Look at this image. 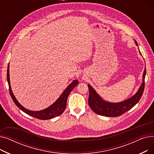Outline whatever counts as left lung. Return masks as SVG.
I'll use <instances>...</instances> for the list:
<instances>
[{
	"mask_svg": "<svg viewBox=\"0 0 154 154\" xmlns=\"http://www.w3.org/2000/svg\"><path fill=\"white\" fill-rule=\"evenodd\" d=\"M135 43L137 45H138V44L135 40ZM140 54L142 55L140 52ZM145 74H146V69H145L143 71L142 76L143 82L137 93L132 97L118 103H112L105 101L99 94H97L93 87L88 84V89H89L88 106L95 113L100 116L114 117L124 114V113L134 107L140 99L144 90Z\"/></svg>",
	"mask_w": 154,
	"mask_h": 154,
	"instance_id": "left-lung-1",
	"label": "left lung"
}]
</instances>
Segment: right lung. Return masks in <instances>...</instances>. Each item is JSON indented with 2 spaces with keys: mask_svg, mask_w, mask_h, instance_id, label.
<instances>
[{
  "mask_svg": "<svg viewBox=\"0 0 154 154\" xmlns=\"http://www.w3.org/2000/svg\"><path fill=\"white\" fill-rule=\"evenodd\" d=\"M7 79L8 84H9L10 94L11 95V97L14 102L15 103L16 106H17L21 110H22L23 112H25L26 114H28L29 116H30L32 117L40 119V120L51 119L61 115L65 110V109H66V105H67V100L70 92L74 89L75 87L77 85L79 84L78 80H74L69 85H68V87H67V88L65 89V91L62 93L59 99L57 100L53 104H52L51 106L42 110L32 111V110H28L25 107H23L15 97V96L11 89V86L10 83L9 63L7 67Z\"/></svg>",
  "mask_w": 154,
  "mask_h": 154,
  "instance_id": "obj_1",
  "label": "right lung"
}]
</instances>
